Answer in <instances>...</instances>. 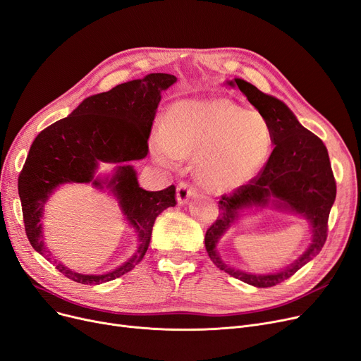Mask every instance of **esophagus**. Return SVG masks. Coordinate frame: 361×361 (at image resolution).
Returning <instances> with one entry per match:
<instances>
[{
  "label": "esophagus",
  "instance_id": "1",
  "mask_svg": "<svg viewBox=\"0 0 361 361\" xmlns=\"http://www.w3.org/2000/svg\"><path fill=\"white\" fill-rule=\"evenodd\" d=\"M196 196V189L189 183H180L177 185V202L178 205H185L190 197Z\"/></svg>",
  "mask_w": 361,
  "mask_h": 361
}]
</instances>
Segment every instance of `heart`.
I'll use <instances>...</instances> for the list:
<instances>
[{"label": "heart", "instance_id": "heart-1", "mask_svg": "<svg viewBox=\"0 0 361 361\" xmlns=\"http://www.w3.org/2000/svg\"><path fill=\"white\" fill-rule=\"evenodd\" d=\"M273 149L269 121L226 97L185 99L171 107L166 122L154 125L150 153L164 166L195 158V174L205 189H239L267 164Z\"/></svg>", "mask_w": 361, "mask_h": 361}]
</instances>
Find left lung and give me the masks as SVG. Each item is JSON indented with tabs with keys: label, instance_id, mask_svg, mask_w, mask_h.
Returning a JSON list of instances; mask_svg holds the SVG:
<instances>
[{
	"label": "left lung",
	"instance_id": "8db88e82",
	"mask_svg": "<svg viewBox=\"0 0 361 361\" xmlns=\"http://www.w3.org/2000/svg\"><path fill=\"white\" fill-rule=\"evenodd\" d=\"M238 87L257 111L269 121L274 149L259 174L218 203L219 215L207 230L205 246L219 270L255 288H271L289 279L314 258L327 238V218L336 197V183L322 140L304 128L290 109L276 97L259 91L240 78L227 81ZM273 206L302 216L312 227V243L306 252L286 269L273 274H247L226 264L216 245L222 234L252 207Z\"/></svg>",
	"mask_w": 361,
	"mask_h": 361
}]
</instances>
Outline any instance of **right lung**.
I'll use <instances>...</instances> for the list:
<instances>
[{"label":"right lung","instance_id":"add662e5","mask_svg":"<svg viewBox=\"0 0 361 361\" xmlns=\"http://www.w3.org/2000/svg\"><path fill=\"white\" fill-rule=\"evenodd\" d=\"M174 82V75L150 73L94 94L69 116L41 131L30 146L19 176V196L26 236L37 252L51 259L44 245L41 219L45 203L68 183H91L99 190H109L138 238L135 254L104 274H81L54 261L56 269L68 279L82 285H100L131 271L147 252L156 216L176 207L174 185L147 192L140 187L137 171L130 164L147 156V140L161 92ZM102 161L117 164L112 175L97 176Z\"/></svg>","mask_w":361,"mask_h":361}]
</instances>
